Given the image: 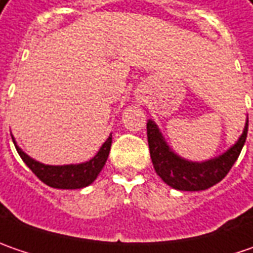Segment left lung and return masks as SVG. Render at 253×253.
<instances>
[{
  "label": "left lung",
  "instance_id": "obj_1",
  "mask_svg": "<svg viewBox=\"0 0 253 253\" xmlns=\"http://www.w3.org/2000/svg\"><path fill=\"white\" fill-rule=\"evenodd\" d=\"M148 143L155 171L166 184L181 191H200L212 187L224 179L237 162L248 135V121L239 139L218 158L206 162H190L171 151L155 122L146 124Z\"/></svg>",
  "mask_w": 253,
  "mask_h": 253
}]
</instances>
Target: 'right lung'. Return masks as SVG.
Instances as JSON below:
<instances>
[{
  "label": "right lung",
  "mask_w": 253,
  "mask_h": 253,
  "mask_svg": "<svg viewBox=\"0 0 253 253\" xmlns=\"http://www.w3.org/2000/svg\"><path fill=\"white\" fill-rule=\"evenodd\" d=\"M16 152L22 158V161L26 163V166L32 170L35 176L39 180H42L44 184L53 187V189H83L91 184L100 171L104 168L105 162L108 159L110 149H111L112 135L108 136V139L102 143L100 151L97 155L90 159L88 162L79 163V165H63V166H50V165H43L41 162H36L32 158H29L25 153L12 138Z\"/></svg>",
  "instance_id": "right-lung-1"
}]
</instances>
